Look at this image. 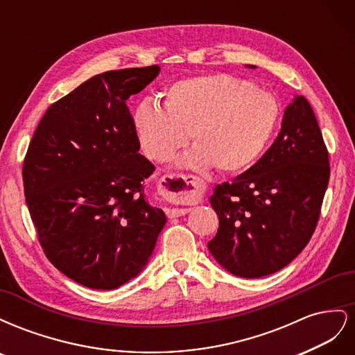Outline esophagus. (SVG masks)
I'll return each instance as SVG.
<instances>
[{
	"label": "esophagus",
	"mask_w": 355,
	"mask_h": 355,
	"mask_svg": "<svg viewBox=\"0 0 355 355\" xmlns=\"http://www.w3.org/2000/svg\"><path fill=\"white\" fill-rule=\"evenodd\" d=\"M202 189V182L188 173H170L166 175L163 179L159 180V191L161 196L166 200L173 201V202H184ZM191 209L188 207H173V209H166V214L168 218H179L187 214Z\"/></svg>",
	"instance_id": "obj_1"
}]
</instances>
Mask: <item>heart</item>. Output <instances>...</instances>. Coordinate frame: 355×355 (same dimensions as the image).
<instances>
[{
	"instance_id": "b5f03b06",
	"label": "heart",
	"mask_w": 355,
	"mask_h": 355,
	"mask_svg": "<svg viewBox=\"0 0 355 355\" xmlns=\"http://www.w3.org/2000/svg\"><path fill=\"white\" fill-rule=\"evenodd\" d=\"M164 108L142 101L133 112L136 136L145 155L164 163L192 135L189 161L239 173L265 153L278 127L277 96L228 73L180 80L163 92Z\"/></svg>"
}]
</instances>
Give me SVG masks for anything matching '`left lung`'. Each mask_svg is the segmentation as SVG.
Masks as SVG:
<instances>
[{
  "label": "left lung",
  "mask_w": 355,
  "mask_h": 355,
  "mask_svg": "<svg viewBox=\"0 0 355 355\" xmlns=\"http://www.w3.org/2000/svg\"><path fill=\"white\" fill-rule=\"evenodd\" d=\"M329 178V151L315 114L304 96H295L262 158L214 188L210 202L219 230L207 244L214 259L244 278L280 271L313 237Z\"/></svg>",
  "instance_id": "1"
}]
</instances>
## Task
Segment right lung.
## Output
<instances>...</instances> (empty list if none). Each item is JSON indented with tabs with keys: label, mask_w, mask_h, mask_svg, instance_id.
Listing matches in <instances>:
<instances>
[{
	"label": "right lung",
	"mask_w": 355,
	"mask_h": 355,
	"mask_svg": "<svg viewBox=\"0 0 355 355\" xmlns=\"http://www.w3.org/2000/svg\"><path fill=\"white\" fill-rule=\"evenodd\" d=\"M158 72L153 65L94 75L50 105L29 142L22 176L38 241L85 287L132 280L166 225L163 210L145 200L144 180L155 167L139 154L125 105Z\"/></svg>",
	"instance_id": "1"
}]
</instances>
